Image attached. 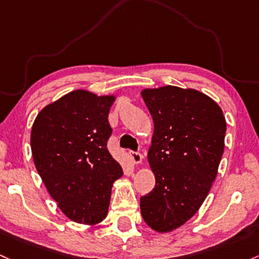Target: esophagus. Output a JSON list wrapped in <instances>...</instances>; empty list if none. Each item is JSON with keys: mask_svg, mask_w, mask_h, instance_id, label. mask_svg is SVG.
I'll return each instance as SVG.
<instances>
[{"mask_svg": "<svg viewBox=\"0 0 259 259\" xmlns=\"http://www.w3.org/2000/svg\"><path fill=\"white\" fill-rule=\"evenodd\" d=\"M129 156H130V160L133 161V163L140 164L141 162H143V155H141V153L130 151L129 152Z\"/></svg>", "mask_w": 259, "mask_h": 259, "instance_id": "obj_1", "label": "esophagus"}]
</instances>
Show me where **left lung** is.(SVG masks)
Returning <instances> with one entry per match:
<instances>
[{
  "label": "left lung",
  "mask_w": 259,
  "mask_h": 259,
  "mask_svg": "<svg viewBox=\"0 0 259 259\" xmlns=\"http://www.w3.org/2000/svg\"><path fill=\"white\" fill-rule=\"evenodd\" d=\"M153 120L147 152L155 188L140 199L145 223L160 234L183 226L198 211L217 178L226 120L214 99L193 88H144Z\"/></svg>",
  "instance_id": "obj_1"
}]
</instances>
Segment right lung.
Masks as SVG:
<instances>
[{
	"label": "right lung",
	"mask_w": 259,
	"mask_h": 259,
	"mask_svg": "<svg viewBox=\"0 0 259 259\" xmlns=\"http://www.w3.org/2000/svg\"><path fill=\"white\" fill-rule=\"evenodd\" d=\"M115 95L76 90L45 106L30 133L33 161L62 214L97 225L107 218L113 184L123 176L107 149Z\"/></svg>",
	"instance_id": "add662e5"
}]
</instances>
